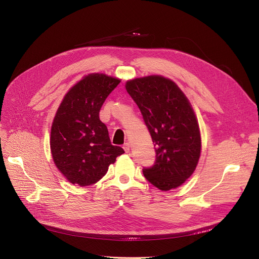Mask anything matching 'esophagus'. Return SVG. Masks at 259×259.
<instances>
[{
  "label": "esophagus",
  "instance_id": "obj_1",
  "mask_svg": "<svg viewBox=\"0 0 259 259\" xmlns=\"http://www.w3.org/2000/svg\"><path fill=\"white\" fill-rule=\"evenodd\" d=\"M123 149H124V151H125L126 153H129V152H130V144H129L128 142H126V143L124 144V146H123Z\"/></svg>",
  "mask_w": 259,
  "mask_h": 259
}]
</instances>
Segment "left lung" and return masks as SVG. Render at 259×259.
<instances>
[{
  "mask_svg": "<svg viewBox=\"0 0 259 259\" xmlns=\"http://www.w3.org/2000/svg\"><path fill=\"white\" fill-rule=\"evenodd\" d=\"M126 90L156 146L155 164L142 169L144 177L161 191L176 189L194 173L201 154L199 124L189 99L162 76L130 80Z\"/></svg>",
  "mask_w": 259,
  "mask_h": 259,
  "instance_id": "left-lung-1",
  "label": "left lung"
}]
</instances>
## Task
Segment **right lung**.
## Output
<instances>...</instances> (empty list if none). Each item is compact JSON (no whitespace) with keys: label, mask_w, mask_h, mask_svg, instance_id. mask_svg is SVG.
I'll return each mask as SVG.
<instances>
[{"label":"right lung","mask_w":259,"mask_h":259,"mask_svg":"<svg viewBox=\"0 0 259 259\" xmlns=\"http://www.w3.org/2000/svg\"><path fill=\"white\" fill-rule=\"evenodd\" d=\"M120 80L90 73L71 87L61 101L51 127L50 147L58 170L73 184L91 186L124 154L110 143L99 110Z\"/></svg>","instance_id":"obj_1"}]
</instances>
